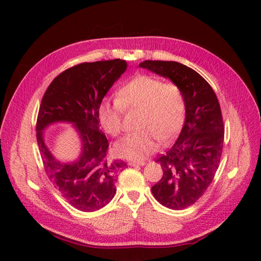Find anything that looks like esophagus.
Listing matches in <instances>:
<instances>
[{
    "instance_id": "1",
    "label": "esophagus",
    "mask_w": 261,
    "mask_h": 261,
    "mask_svg": "<svg viewBox=\"0 0 261 261\" xmlns=\"http://www.w3.org/2000/svg\"><path fill=\"white\" fill-rule=\"evenodd\" d=\"M127 165L132 166V167H136V166H145L146 162H129Z\"/></svg>"
}]
</instances>
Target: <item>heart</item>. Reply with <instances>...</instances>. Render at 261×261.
Returning a JSON list of instances; mask_svg holds the SVG:
<instances>
[{
  "label": "heart",
  "instance_id": "obj_1",
  "mask_svg": "<svg viewBox=\"0 0 261 261\" xmlns=\"http://www.w3.org/2000/svg\"><path fill=\"white\" fill-rule=\"evenodd\" d=\"M123 110H139L136 123L139 130L116 142L115 151L126 159L142 160L156 150L159 140L168 141L180 130L186 104L174 83L138 75L120 88L116 99L105 98L98 105V120L111 136H118L122 130Z\"/></svg>",
  "mask_w": 261,
  "mask_h": 261
}]
</instances>
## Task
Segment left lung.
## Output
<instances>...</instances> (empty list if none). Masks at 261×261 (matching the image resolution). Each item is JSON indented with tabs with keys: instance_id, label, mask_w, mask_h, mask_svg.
<instances>
[{
	"instance_id": "left-lung-1",
	"label": "left lung",
	"mask_w": 261,
	"mask_h": 261,
	"mask_svg": "<svg viewBox=\"0 0 261 261\" xmlns=\"http://www.w3.org/2000/svg\"><path fill=\"white\" fill-rule=\"evenodd\" d=\"M139 67L170 80L185 98L184 125L173 147L157 159L164 174L151 187L160 204L182 210L203 195L219 168L224 139L220 104L208 83L185 65L145 60Z\"/></svg>"
}]
</instances>
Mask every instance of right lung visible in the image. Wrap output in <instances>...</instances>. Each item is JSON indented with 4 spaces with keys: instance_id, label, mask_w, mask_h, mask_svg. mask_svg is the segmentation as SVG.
<instances>
[{
    "instance_id": "add662e5",
    "label": "right lung",
    "mask_w": 261,
    "mask_h": 261,
    "mask_svg": "<svg viewBox=\"0 0 261 261\" xmlns=\"http://www.w3.org/2000/svg\"><path fill=\"white\" fill-rule=\"evenodd\" d=\"M125 60L84 63L63 71L42 97L37 120V141L49 179L70 205L83 212L104 207L115 194L116 175L126 164L107 158L109 142L97 109L104 96L126 70ZM73 126L81 142L75 161L64 162L48 149L44 131L53 124Z\"/></svg>"
}]
</instances>
